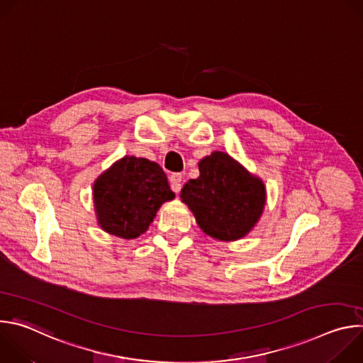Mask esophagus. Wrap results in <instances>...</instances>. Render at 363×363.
<instances>
[{"mask_svg": "<svg viewBox=\"0 0 363 363\" xmlns=\"http://www.w3.org/2000/svg\"><path fill=\"white\" fill-rule=\"evenodd\" d=\"M169 181H171V188H172V191L175 192V194H178L179 191H181V188H182V174H179V172H177V174H172L171 177H169Z\"/></svg>", "mask_w": 363, "mask_h": 363, "instance_id": "1", "label": "esophagus"}]
</instances>
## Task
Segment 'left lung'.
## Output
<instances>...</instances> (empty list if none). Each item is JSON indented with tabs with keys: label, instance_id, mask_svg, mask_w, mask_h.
I'll return each instance as SVG.
<instances>
[{
	"label": "left lung",
	"instance_id": "left-lung-1",
	"mask_svg": "<svg viewBox=\"0 0 363 363\" xmlns=\"http://www.w3.org/2000/svg\"><path fill=\"white\" fill-rule=\"evenodd\" d=\"M198 167L199 177L184 185L181 198L199 228L221 241L244 237L263 213V182L224 152H214Z\"/></svg>",
	"mask_w": 363,
	"mask_h": 363
}]
</instances>
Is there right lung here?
<instances>
[{"label":"right lung","mask_w":363,"mask_h":363,"mask_svg":"<svg viewBox=\"0 0 363 363\" xmlns=\"http://www.w3.org/2000/svg\"><path fill=\"white\" fill-rule=\"evenodd\" d=\"M100 227L130 240L143 234L160 206L175 196L162 168L145 158L125 157L93 186Z\"/></svg>","instance_id":"1"}]
</instances>
